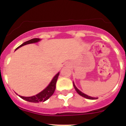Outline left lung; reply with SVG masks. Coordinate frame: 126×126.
Masks as SVG:
<instances>
[{
	"label": "left lung",
	"mask_w": 126,
	"mask_h": 126,
	"mask_svg": "<svg viewBox=\"0 0 126 126\" xmlns=\"http://www.w3.org/2000/svg\"><path fill=\"white\" fill-rule=\"evenodd\" d=\"M73 85H74V88H75V90H76V91L77 93H78L79 95H81V96H83V97H84V98H87V99H90V100H95V99H97V98L92 97V96H88V95H87V94H84V93H82L81 91H79L78 89L77 88L76 86L74 83H73Z\"/></svg>",
	"instance_id": "obj_1"
}]
</instances>
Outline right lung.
Listing matches in <instances>:
<instances>
[{"mask_svg": "<svg viewBox=\"0 0 126 126\" xmlns=\"http://www.w3.org/2000/svg\"><path fill=\"white\" fill-rule=\"evenodd\" d=\"M39 41H40V38H33L32 40H30L23 43L20 46H19L16 50H17V48L21 47L22 46H24L25 45H28V44H30V43H36V42H39ZM59 75V73H58L55 76L53 77V78L52 79L50 84L48 85V86L46 88L44 89L42 92L38 93L36 95H34V96H28V97L22 96H20V95H19V97L21 98L22 99L24 100H26L30 102H33V103H39V102H45V101H46L49 98L52 94H53L54 92H55V85H56V83L57 81Z\"/></svg>", "mask_w": 126, "mask_h": 126, "instance_id": "1", "label": "right lung"}]
</instances>
